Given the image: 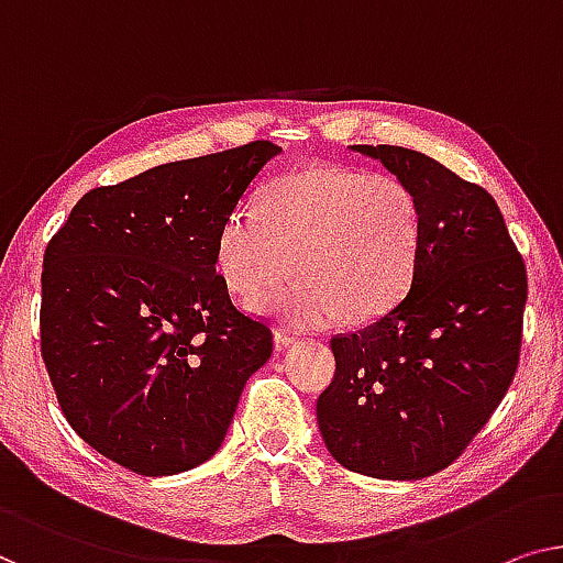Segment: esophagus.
Returning <instances> with one entry per match:
<instances>
[{"instance_id":"34e87169","label":"esophagus","mask_w":563,"mask_h":563,"mask_svg":"<svg viewBox=\"0 0 563 563\" xmlns=\"http://www.w3.org/2000/svg\"><path fill=\"white\" fill-rule=\"evenodd\" d=\"M275 349L283 351V349H290L292 343H298V335H292L288 331H275Z\"/></svg>"}]
</instances>
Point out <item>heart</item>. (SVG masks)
Returning a JSON list of instances; mask_svg holds the SVG:
<instances>
[{"label": "heart", "mask_w": 563, "mask_h": 563, "mask_svg": "<svg viewBox=\"0 0 563 563\" xmlns=\"http://www.w3.org/2000/svg\"><path fill=\"white\" fill-rule=\"evenodd\" d=\"M422 250V212L387 174L316 164L280 176L260 205L224 217L214 267L224 288L255 306L288 271L296 280L265 300L292 329L374 321L405 298Z\"/></svg>", "instance_id": "1"}]
</instances>
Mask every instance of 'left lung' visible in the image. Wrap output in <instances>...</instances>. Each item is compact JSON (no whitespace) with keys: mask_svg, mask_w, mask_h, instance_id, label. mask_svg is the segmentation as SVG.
I'll return each mask as SVG.
<instances>
[{"mask_svg":"<svg viewBox=\"0 0 563 563\" xmlns=\"http://www.w3.org/2000/svg\"><path fill=\"white\" fill-rule=\"evenodd\" d=\"M351 148L412 191L422 250L405 300L331 339L335 374L318 397V427L343 467L419 481L463 455L514 382L526 265L483 187L412 148Z\"/></svg>","mask_w":563,"mask_h":563,"instance_id":"left-lung-1","label":"left lung"}]
</instances>
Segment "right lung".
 I'll return each instance as SVG.
<instances>
[{
  "instance_id": "add662e5",
  "label": "right lung",
  "mask_w": 563,
  "mask_h": 563,
  "mask_svg": "<svg viewBox=\"0 0 563 563\" xmlns=\"http://www.w3.org/2000/svg\"><path fill=\"white\" fill-rule=\"evenodd\" d=\"M280 154L250 141L90 189L47 242L42 362L78 438L131 473H184L220 450L273 333L232 306L220 228Z\"/></svg>"
}]
</instances>
